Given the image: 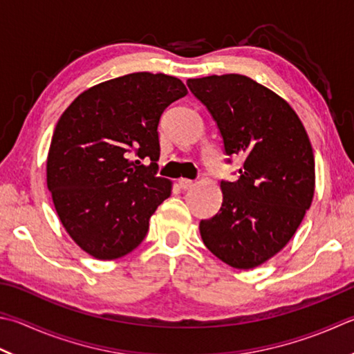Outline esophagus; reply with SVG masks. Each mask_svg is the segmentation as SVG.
<instances>
[{
  "instance_id": "esophagus-1",
  "label": "esophagus",
  "mask_w": 354,
  "mask_h": 354,
  "mask_svg": "<svg viewBox=\"0 0 354 354\" xmlns=\"http://www.w3.org/2000/svg\"><path fill=\"white\" fill-rule=\"evenodd\" d=\"M178 186L182 189H189V188H192V186H194V182H192V180H188V178H180Z\"/></svg>"
}]
</instances>
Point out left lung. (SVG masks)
I'll list each match as a JSON object with an SVG mask.
<instances>
[{"instance_id": "1", "label": "left lung", "mask_w": 354, "mask_h": 354, "mask_svg": "<svg viewBox=\"0 0 354 354\" xmlns=\"http://www.w3.org/2000/svg\"><path fill=\"white\" fill-rule=\"evenodd\" d=\"M188 88L216 120L226 156L245 157L223 202L200 222L206 248L226 265L251 270L295 236L315 196V154L295 109L239 73L189 78Z\"/></svg>"}]
</instances>
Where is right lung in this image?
<instances>
[{
  "label": "right lung",
  "instance_id": "1",
  "mask_svg": "<svg viewBox=\"0 0 354 354\" xmlns=\"http://www.w3.org/2000/svg\"><path fill=\"white\" fill-rule=\"evenodd\" d=\"M186 94L176 77L136 72L92 86L59 117L46 180L59 222L89 256L114 260L143 242L172 189L157 177L160 117Z\"/></svg>",
  "mask_w": 354,
  "mask_h": 354
}]
</instances>
